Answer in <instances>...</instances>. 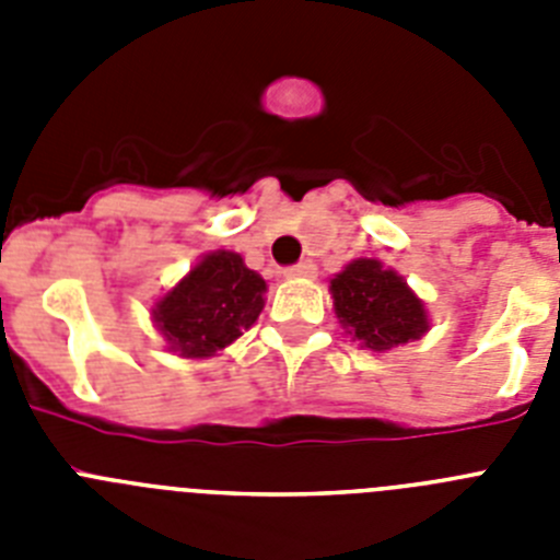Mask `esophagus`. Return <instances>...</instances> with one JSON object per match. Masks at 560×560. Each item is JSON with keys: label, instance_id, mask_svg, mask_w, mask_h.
I'll list each match as a JSON object with an SVG mask.
<instances>
[{"label": "esophagus", "instance_id": "34e87169", "mask_svg": "<svg viewBox=\"0 0 560 560\" xmlns=\"http://www.w3.org/2000/svg\"><path fill=\"white\" fill-rule=\"evenodd\" d=\"M285 277H314L316 275V264L314 260H303V264H294L283 271Z\"/></svg>", "mask_w": 560, "mask_h": 560}]
</instances>
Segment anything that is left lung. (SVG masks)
<instances>
[{
	"label": "left lung",
	"instance_id": "1",
	"mask_svg": "<svg viewBox=\"0 0 560 560\" xmlns=\"http://www.w3.org/2000/svg\"><path fill=\"white\" fill-rule=\"evenodd\" d=\"M334 311L345 334L373 353L420 339L429 330L423 300L398 271L373 257H359L330 280Z\"/></svg>",
	"mask_w": 560,
	"mask_h": 560
}]
</instances>
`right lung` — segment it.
I'll return each mask as SVG.
<instances>
[{"mask_svg": "<svg viewBox=\"0 0 560 560\" xmlns=\"http://www.w3.org/2000/svg\"><path fill=\"white\" fill-rule=\"evenodd\" d=\"M266 280L235 252H210L153 305L167 350L207 359L244 336L264 311Z\"/></svg>", "mask_w": 560, "mask_h": 560, "instance_id": "right-lung-1", "label": "right lung"}]
</instances>
